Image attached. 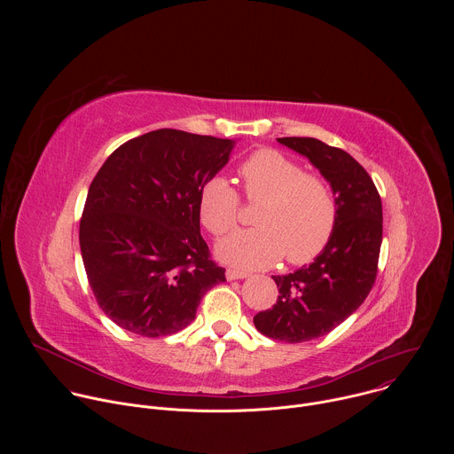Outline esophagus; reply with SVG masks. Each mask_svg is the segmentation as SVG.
I'll return each mask as SVG.
<instances>
[{"instance_id": "esophagus-1", "label": "esophagus", "mask_w": 454, "mask_h": 454, "mask_svg": "<svg viewBox=\"0 0 454 454\" xmlns=\"http://www.w3.org/2000/svg\"><path fill=\"white\" fill-rule=\"evenodd\" d=\"M249 273H244V271H237V270H228L226 271V278L228 280H240V278H247Z\"/></svg>"}]
</instances>
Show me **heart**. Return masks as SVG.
<instances>
[{"instance_id":"b5f03b06","label":"heart","mask_w":454,"mask_h":454,"mask_svg":"<svg viewBox=\"0 0 454 454\" xmlns=\"http://www.w3.org/2000/svg\"><path fill=\"white\" fill-rule=\"evenodd\" d=\"M246 198L262 201L254 215L258 228L237 231L217 244L224 264L240 270L268 268L286 254L291 264H305L329 244L338 207L334 193L321 177L286 154L264 149L240 167ZM200 217L205 228L221 237L237 226L239 196L221 176L210 177L200 192Z\"/></svg>"}]
</instances>
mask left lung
Listing matches in <instances>:
<instances>
[{"label":"left lung","mask_w":454,"mask_h":454,"mask_svg":"<svg viewBox=\"0 0 454 454\" xmlns=\"http://www.w3.org/2000/svg\"><path fill=\"white\" fill-rule=\"evenodd\" d=\"M305 156L333 188L334 233L309 266L273 277L278 300L253 317L256 331L278 341L301 343L334 331L368 296L382 242V205L368 172L343 149L316 138H277Z\"/></svg>","instance_id":"1"}]
</instances>
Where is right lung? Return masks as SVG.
<instances>
[{"mask_svg":"<svg viewBox=\"0 0 454 454\" xmlns=\"http://www.w3.org/2000/svg\"><path fill=\"white\" fill-rule=\"evenodd\" d=\"M235 140L158 129L120 145L90 184L81 219L93 294L118 327L145 338L179 333L201 298L226 282L200 230V192Z\"/></svg>","mask_w":454,"mask_h":454,"instance_id":"obj_1","label":"right lung"}]
</instances>
